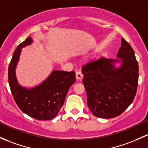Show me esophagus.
<instances>
[{
  "instance_id": "esophagus-1",
  "label": "esophagus",
  "mask_w": 148,
  "mask_h": 148,
  "mask_svg": "<svg viewBox=\"0 0 148 148\" xmlns=\"http://www.w3.org/2000/svg\"><path fill=\"white\" fill-rule=\"evenodd\" d=\"M76 78H77L78 80H81V79H83V74L80 71H77V73H76Z\"/></svg>"
}]
</instances>
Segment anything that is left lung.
Listing matches in <instances>:
<instances>
[{"instance_id":"left-lung-1","label":"left lung","mask_w":148,"mask_h":148,"mask_svg":"<svg viewBox=\"0 0 148 148\" xmlns=\"http://www.w3.org/2000/svg\"><path fill=\"white\" fill-rule=\"evenodd\" d=\"M116 58H103L82 67L87 105L97 117L110 119L119 116L136 95L138 65L134 50L123 38Z\"/></svg>"}]
</instances>
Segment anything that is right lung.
<instances>
[{
	"label": "right lung",
	"mask_w": 148,
	"mask_h": 148,
	"mask_svg": "<svg viewBox=\"0 0 148 148\" xmlns=\"http://www.w3.org/2000/svg\"><path fill=\"white\" fill-rule=\"evenodd\" d=\"M33 42L29 36L14 51L8 68L9 85L14 101L24 113L36 119L50 120L62 107L69 88L76 82L75 72L53 70L38 85L32 88L20 85L16 77V68L22 49Z\"/></svg>",
	"instance_id": "right-lung-1"
}]
</instances>
